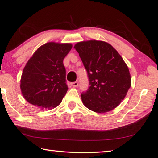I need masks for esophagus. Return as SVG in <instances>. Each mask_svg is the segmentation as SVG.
Segmentation results:
<instances>
[{
	"label": "esophagus",
	"instance_id": "obj_1",
	"mask_svg": "<svg viewBox=\"0 0 158 158\" xmlns=\"http://www.w3.org/2000/svg\"><path fill=\"white\" fill-rule=\"evenodd\" d=\"M78 85H79L78 81H74V82L71 83V85L73 87H77V86H78Z\"/></svg>",
	"mask_w": 158,
	"mask_h": 158
}]
</instances>
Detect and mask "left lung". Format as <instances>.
<instances>
[{"instance_id": "left-lung-1", "label": "left lung", "mask_w": 158, "mask_h": 158, "mask_svg": "<svg viewBox=\"0 0 158 158\" xmlns=\"http://www.w3.org/2000/svg\"><path fill=\"white\" fill-rule=\"evenodd\" d=\"M86 69L90 86L81 93L85 107L106 113L118 106L131 86L128 67L118 52L107 42H79L74 45Z\"/></svg>"}]
</instances>
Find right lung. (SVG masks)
<instances>
[{"label": "right lung", "instance_id": "right-lung-1", "mask_svg": "<svg viewBox=\"0 0 158 158\" xmlns=\"http://www.w3.org/2000/svg\"><path fill=\"white\" fill-rule=\"evenodd\" d=\"M72 48L70 43L50 42L34 52L20 81L21 93L28 102L41 109L60 105L68 89L63 59Z\"/></svg>", "mask_w": 158, "mask_h": 158}]
</instances>
